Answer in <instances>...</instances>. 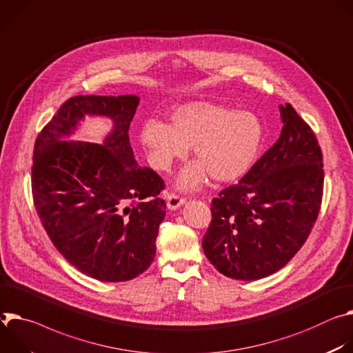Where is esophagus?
Returning <instances> with one entry per match:
<instances>
[{"mask_svg":"<svg viewBox=\"0 0 353 353\" xmlns=\"http://www.w3.org/2000/svg\"><path fill=\"white\" fill-rule=\"evenodd\" d=\"M164 196H165V199H167V206H168V209H171V210L179 209V208L185 203V199H183V198H179L178 194H175V193H168V192H165Z\"/></svg>","mask_w":353,"mask_h":353,"instance_id":"1","label":"esophagus"}]
</instances>
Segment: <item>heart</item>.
<instances>
[{
  "mask_svg": "<svg viewBox=\"0 0 353 353\" xmlns=\"http://www.w3.org/2000/svg\"><path fill=\"white\" fill-rule=\"evenodd\" d=\"M263 139L259 117L247 110L209 101H192L175 108L171 126L159 119H148L140 130V141L150 164L170 171L192 147L196 161L185 167L176 181L185 190L198 189L208 174L219 182L244 175L252 165Z\"/></svg>",
  "mask_w": 353,
  "mask_h": 353,
  "instance_id": "obj_1",
  "label": "heart"
}]
</instances>
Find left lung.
Returning a JSON list of instances; mask_svg holds the SVG:
<instances>
[{
    "label": "left lung",
    "mask_w": 353,
    "mask_h": 353,
    "mask_svg": "<svg viewBox=\"0 0 353 353\" xmlns=\"http://www.w3.org/2000/svg\"><path fill=\"white\" fill-rule=\"evenodd\" d=\"M283 128L239 183L212 201L202 247L224 276L256 281L282 269L303 247L323 199V152L290 103L279 105Z\"/></svg>",
    "instance_id": "obj_1"
}]
</instances>
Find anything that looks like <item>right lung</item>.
I'll return each mask as SVG.
<instances>
[{
    "label": "right lung",
    "mask_w": 353,
    "mask_h": 353,
    "mask_svg": "<svg viewBox=\"0 0 353 353\" xmlns=\"http://www.w3.org/2000/svg\"><path fill=\"white\" fill-rule=\"evenodd\" d=\"M136 95H78L65 101L37 134L33 202L49 239L78 270L101 282H125L155 256L165 217L161 176L137 165L129 128ZM85 114L112 121L103 144L67 142Z\"/></svg>",
    "instance_id": "add662e5"
}]
</instances>
